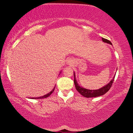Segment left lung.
Here are the masks:
<instances>
[{
  "label": "left lung",
  "instance_id": "obj_1",
  "mask_svg": "<svg viewBox=\"0 0 133 133\" xmlns=\"http://www.w3.org/2000/svg\"><path fill=\"white\" fill-rule=\"evenodd\" d=\"M102 40H103L104 43H106L112 45V44H111V43L109 41V40H107L103 38H102ZM74 84H75V86H76L77 90L79 92L81 95L86 98L99 97V96L103 95L104 94L107 93V92L109 90V89H110L111 86L113 84V80H114V78H115V76H114V77L113 78V79L111 80L110 82L107 84V85H105L104 86H103V88H100V89H97V90H90V89H85V88H83L82 87H80L79 84H78L77 82L76 78V75H75L74 72Z\"/></svg>",
  "mask_w": 133,
  "mask_h": 133
}]
</instances>
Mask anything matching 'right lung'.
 Wrapping results in <instances>:
<instances>
[{"label":"right lung","mask_w":133,"mask_h":133,"mask_svg":"<svg viewBox=\"0 0 133 133\" xmlns=\"http://www.w3.org/2000/svg\"><path fill=\"white\" fill-rule=\"evenodd\" d=\"M55 87H54L53 89H52V90H51V92H50L49 94H46V95H44V96H42V97H36V98H32V99H42V98H47L48 97H49L50 95H51V94L53 93L54 90H55Z\"/></svg>","instance_id":"obj_1"}]
</instances>
